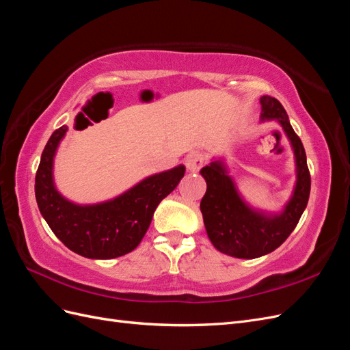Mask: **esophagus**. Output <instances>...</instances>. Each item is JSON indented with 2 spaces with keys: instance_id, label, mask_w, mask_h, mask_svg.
<instances>
[{
  "instance_id": "1",
  "label": "esophagus",
  "mask_w": 350,
  "mask_h": 350,
  "mask_svg": "<svg viewBox=\"0 0 350 350\" xmlns=\"http://www.w3.org/2000/svg\"><path fill=\"white\" fill-rule=\"evenodd\" d=\"M206 163V156L200 152H191L185 157V166L188 171L197 172Z\"/></svg>"
}]
</instances>
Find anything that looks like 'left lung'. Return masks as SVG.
<instances>
[{"label":"left lung","mask_w":350,"mask_h":350,"mask_svg":"<svg viewBox=\"0 0 350 350\" xmlns=\"http://www.w3.org/2000/svg\"><path fill=\"white\" fill-rule=\"evenodd\" d=\"M261 121L276 120L292 144L296 165V184L291 200L280 213H266L248 206L239 196L224 161H213L201 169L207 191L201 198L207 237L220 252L237 258H257L279 248L288 239L308 204L311 175L302 142L293 131L282 103L261 96Z\"/></svg>","instance_id":"left-lung-1"}]
</instances>
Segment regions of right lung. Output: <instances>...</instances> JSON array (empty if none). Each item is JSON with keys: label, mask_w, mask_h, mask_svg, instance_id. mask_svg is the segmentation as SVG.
Instances as JSON below:
<instances>
[{"label": "right lung", "mask_w": 350, "mask_h": 350, "mask_svg": "<svg viewBox=\"0 0 350 350\" xmlns=\"http://www.w3.org/2000/svg\"><path fill=\"white\" fill-rule=\"evenodd\" d=\"M67 125L52 133L42 152L35 178L40 215L55 237L72 252L86 258L109 260L125 256L142 242L159 203L171 194L185 174L179 165L144 178L129 191L98 204H76L55 188L54 157Z\"/></svg>", "instance_id": "add662e5"}]
</instances>
